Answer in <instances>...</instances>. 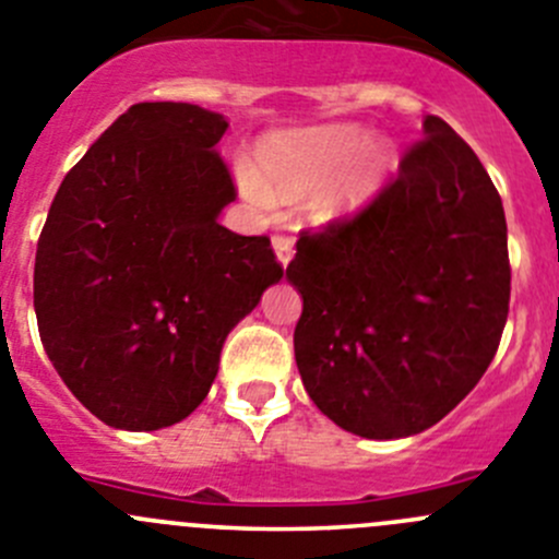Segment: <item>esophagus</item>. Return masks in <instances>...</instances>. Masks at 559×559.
Returning <instances> with one entry per match:
<instances>
[{
  "label": "esophagus",
  "mask_w": 559,
  "mask_h": 559,
  "mask_svg": "<svg viewBox=\"0 0 559 559\" xmlns=\"http://www.w3.org/2000/svg\"><path fill=\"white\" fill-rule=\"evenodd\" d=\"M273 248H275V255H278L281 267H286V264L292 262V255H295L292 239L289 237H273Z\"/></svg>",
  "instance_id": "34e87169"
}]
</instances>
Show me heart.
I'll return each mask as SVG.
<instances>
[{"mask_svg": "<svg viewBox=\"0 0 559 559\" xmlns=\"http://www.w3.org/2000/svg\"><path fill=\"white\" fill-rule=\"evenodd\" d=\"M391 151L353 123L295 129L270 134L259 143V182L245 170L242 187L253 201H264L262 183L281 198H309L322 192L317 212L325 221L356 215L383 185Z\"/></svg>", "mask_w": 559, "mask_h": 559, "instance_id": "obj_1", "label": "heart"}]
</instances>
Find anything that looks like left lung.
I'll return each mask as SVG.
<instances>
[{
	"instance_id": "8db88e82",
	"label": "left lung",
	"mask_w": 559,
	"mask_h": 559,
	"mask_svg": "<svg viewBox=\"0 0 559 559\" xmlns=\"http://www.w3.org/2000/svg\"><path fill=\"white\" fill-rule=\"evenodd\" d=\"M286 281L304 297L295 361L342 430L408 438L479 383L508 322L502 198L447 121L361 215L297 239Z\"/></svg>"
}]
</instances>
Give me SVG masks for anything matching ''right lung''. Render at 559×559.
<instances>
[{
  "instance_id": "add662e5",
  "label": "right lung",
  "mask_w": 559,
  "mask_h": 559,
  "mask_svg": "<svg viewBox=\"0 0 559 559\" xmlns=\"http://www.w3.org/2000/svg\"><path fill=\"white\" fill-rule=\"evenodd\" d=\"M226 129L198 104H134L51 201L35 253L40 342L104 425L187 419L231 328L284 275L267 237L217 223L237 198L215 151Z\"/></svg>"
}]
</instances>
